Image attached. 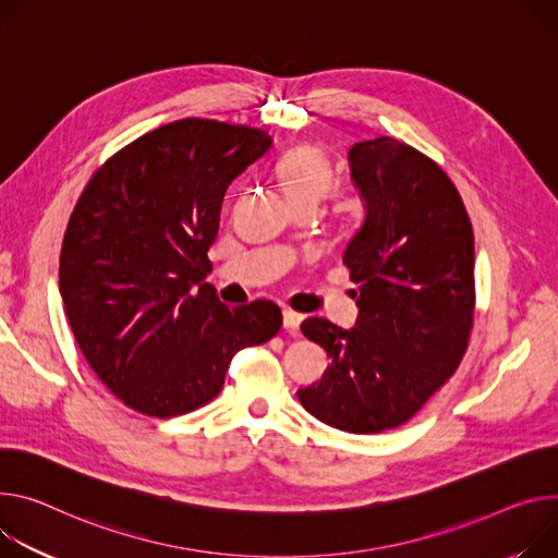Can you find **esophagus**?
Masks as SVG:
<instances>
[{
    "instance_id": "1",
    "label": "esophagus",
    "mask_w": 558,
    "mask_h": 558,
    "mask_svg": "<svg viewBox=\"0 0 558 558\" xmlns=\"http://www.w3.org/2000/svg\"><path fill=\"white\" fill-rule=\"evenodd\" d=\"M300 323H302V316H300V314H295V312H284V314H282V325H284V329H287L291 336H298Z\"/></svg>"
}]
</instances>
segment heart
Returning a JSON list of instances; mask_svg holds the SVG:
<instances>
[{"label":"heart","mask_w":558,"mask_h":558,"mask_svg":"<svg viewBox=\"0 0 558 558\" xmlns=\"http://www.w3.org/2000/svg\"><path fill=\"white\" fill-rule=\"evenodd\" d=\"M278 186L291 202V207L300 211H316L323 197L333 186V167L329 156L320 146L302 144L291 148L287 156L274 169ZM353 211V197L336 191L333 193V214L347 216Z\"/></svg>","instance_id":"heart-1"}]
</instances>
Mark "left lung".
I'll list each match as a JSON object with an SVG mask.
<instances>
[{
	"instance_id": "left-lung-1",
	"label": "left lung",
	"mask_w": 558,
	"mask_h": 558,
	"mask_svg": "<svg viewBox=\"0 0 558 558\" xmlns=\"http://www.w3.org/2000/svg\"><path fill=\"white\" fill-rule=\"evenodd\" d=\"M365 222L344 248L359 305L353 329L307 318L302 333L331 359L298 398L351 434L408 423L459 369L474 325V231L461 193L414 146L393 137L353 144Z\"/></svg>"
}]
</instances>
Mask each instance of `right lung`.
I'll return each mask as SVG.
<instances>
[{
  "label": "right lung",
  "mask_w": 558,
  "mask_h": 558,
  "mask_svg": "<svg viewBox=\"0 0 558 558\" xmlns=\"http://www.w3.org/2000/svg\"><path fill=\"white\" fill-rule=\"evenodd\" d=\"M260 129L184 118L99 167L71 214L60 293L90 369L144 416L211 402L231 359L271 340V300L227 307L205 282L229 184L269 154Z\"/></svg>",
  "instance_id": "right-lung-1"
}]
</instances>
